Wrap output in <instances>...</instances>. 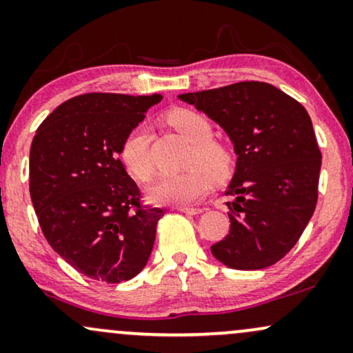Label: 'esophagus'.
<instances>
[{
    "label": "esophagus",
    "mask_w": 353,
    "mask_h": 353,
    "mask_svg": "<svg viewBox=\"0 0 353 353\" xmlns=\"http://www.w3.org/2000/svg\"><path fill=\"white\" fill-rule=\"evenodd\" d=\"M176 210L181 211V213H186V214H200V213H203L201 208H190V206H178Z\"/></svg>",
    "instance_id": "esophagus-1"
}]
</instances>
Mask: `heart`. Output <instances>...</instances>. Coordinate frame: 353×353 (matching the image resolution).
<instances>
[{"mask_svg":"<svg viewBox=\"0 0 353 353\" xmlns=\"http://www.w3.org/2000/svg\"><path fill=\"white\" fill-rule=\"evenodd\" d=\"M168 123L192 145L188 172L165 175L148 188V200L155 205L185 206L200 201L211 188V176L225 180L233 168V157L225 145L213 140V128L203 115L193 110H173ZM150 134L147 125H139L123 140L120 148L123 165L137 180L148 181L153 175V161L148 150Z\"/></svg>","mask_w":353,"mask_h":353,"instance_id":"b5f03b06","label":"heart"}]
</instances>
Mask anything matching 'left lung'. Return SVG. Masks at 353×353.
Wrapping results in <instances>:
<instances>
[{"label": "left lung", "instance_id": "1", "mask_svg": "<svg viewBox=\"0 0 353 353\" xmlns=\"http://www.w3.org/2000/svg\"><path fill=\"white\" fill-rule=\"evenodd\" d=\"M178 99L214 120L238 157L226 190L230 234L211 252L239 271L272 266L292 250L317 205L322 155L307 110L258 81Z\"/></svg>", "mask_w": 353, "mask_h": 353}]
</instances>
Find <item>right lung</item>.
Returning <instances> with one entry per match:
<instances>
[{"label":"right lung","mask_w":353,"mask_h":353,"mask_svg":"<svg viewBox=\"0 0 353 353\" xmlns=\"http://www.w3.org/2000/svg\"><path fill=\"white\" fill-rule=\"evenodd\" d=\"M160 94L92 92L61 103L29 152V193L44 238L81 274L117 284L145 268L163 210L142 208L120 161L123 140Z\"/></svg>","instance_id":"obj_1"}]
</instances>
